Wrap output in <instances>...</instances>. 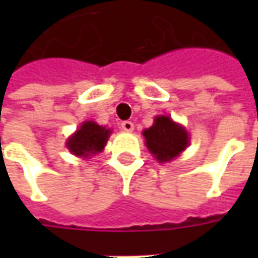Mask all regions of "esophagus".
<instances>
[{"label":"esophagus","instance_id":"esophagus-1","mask_svg":"<svg viewBox=\"0 0 258 258\" xmlns=\"http://www.w3.org/2000/svg\"><path fill=\"white\" fill-rule=\"evenodd\" d=\"M121 130H124V131H133L134 130V124L128 121V120H125V121L121 123Z\"/></svg>","mask_w":258,"mask_h":258}]
</instances>
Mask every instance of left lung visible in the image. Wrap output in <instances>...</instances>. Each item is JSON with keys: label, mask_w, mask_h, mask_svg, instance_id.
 <instances>
[{"label": "left lung", "mask_w": 258, "mask_h": 258, "mask_svg": "<svg viewBox=\"0 0 258 258\" xmlns=\"http://www.w3.org/2000/svg\"><path fill=\"white\" fill-rule=\"evenodd\" d=\"M146 146L157 162L173 160L189 144L188 133L167 116L155 118V124L144 131Z\"/></svg>", "instance_id": "obj_1"}]
</instances>
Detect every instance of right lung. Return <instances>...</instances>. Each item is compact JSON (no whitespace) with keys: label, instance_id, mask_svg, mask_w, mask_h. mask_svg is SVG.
Here are the masks:
<instances>
[{"label":"right lung","instance_id":"1","mask_svg":"<svg viewBox=\"0 0 258 258\" xmlns=\"http://www.w3.org/2000/svg\"><path fill=\"white\" fill-rule=\"evenodd\" d=\"M109 135L110 130L98 125L94 121H85L77 133L69 138L68 148L76 156L88 157L103 151Z\"/></svg>","mask_w":258,"mask_h":258}]
</instances>
